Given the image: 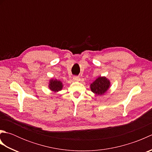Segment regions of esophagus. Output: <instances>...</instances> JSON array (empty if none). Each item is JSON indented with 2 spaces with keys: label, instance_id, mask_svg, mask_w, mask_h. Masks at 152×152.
I'll list each match as a JSON object with an SVG mask.
<instances>
[{
  "label": "esophagus",
  "instance_id": "1",
  "mask_svg": "<svg viewBox=\"0 0 152 152\" xmlns=\"http://www.w3.org/2000/svg\"><path fill=\"white\" fill-rule=\"evenodd\" d=\"M73 80H74V81H79L80 77L79 76H74L73 77Z\"/></svg>",
  "mask_w": 152,
  "mask_h": 152
}]
</instances>
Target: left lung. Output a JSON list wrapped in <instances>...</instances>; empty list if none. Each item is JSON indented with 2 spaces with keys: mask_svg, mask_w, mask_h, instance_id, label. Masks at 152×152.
I'll use <instances>...</instances> for the list:
<instances>
[{
  "mask_svg": "<svg viewBox=\"0 0 152 152\" xmlns=\"http://www.w3.org/2000/svg\"><path fill=\"white\" fill-rule=\"evenodd\" d=\"M110 87V81L105 76H99L90 85L91 91L96 95H104Z\"/></svg>",
  "mask_w": 152,
  "mask_h": 152,
  "instance_id": "left-lung-1",
  "label": "left lung"
}]
</instances>
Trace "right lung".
Segmentation results:
<instances>
[{"mask_svg":"<svg viewBox=\"0 0 152 152\" xmlns=\"http://www.w3.org/2000/svg\"><path fill=\"white\" fill-rule=\"evenodd\" d=\"M48 87H49V89L51 90V91L57 93L58 91H61V90H62L63 84L59 80L52 78V79L50 80Z\"/></svg>","mask_w":152,"mask_h":152,"instance_id":"right-lung-1","label":"right lung"}]
</instances>
